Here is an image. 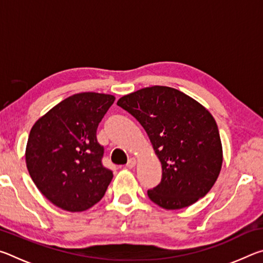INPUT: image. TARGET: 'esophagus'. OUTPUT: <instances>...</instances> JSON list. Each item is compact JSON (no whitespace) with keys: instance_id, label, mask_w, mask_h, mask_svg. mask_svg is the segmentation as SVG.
Masks as SVG:
<instances>
[{"instance_id":"esophagus-1","label":"esophagus","mask_w":263,"mask_h":263,"mask_svg":"<svg viewBox=\"0 0 263 263\" xmlns=\"http://www.w3.org/2000/svg\"><path fill=\"white\" fill-rule=\"evenodd\" d=\"M136 163H137V160H136L135 158H130V159H128L127 163H126V167H128V168H133V167L136 166Z\"/></svg>"}]
</instances>
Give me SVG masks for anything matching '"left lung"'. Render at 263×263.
I'll use <instances>...</instances> for the list:
<instances>
[{
  "label": "left lung",
  "mask_w": 263,
  "mask_h": 263,
  "mask_svg": "<svg viewBox=\"0 0 263 263\" xmlns=\"http://www.w3.org/2000/svg\"><path fill=\"white\" fill-rule=\"evenodd\" d=\"M117 105L145 128L161 162V182L147 190L151 201L177 210L210 191L222 148L215 118L202 104L177 89L153 86L121 97Z\"/></svg>",
  "instance_id": "8db88e82"
}]
</instances>
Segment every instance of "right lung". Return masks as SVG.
I'll use <instances>...</instances> for the list:
<instances>
[{"label": "right lung", "instance_id": "1", "mask_svg": "<svg viewBox=\"0 0 263 263\" xmlns=\"http://www.w3.org/2000/svg\"><path fill=\"white\" fill-rule=\"evenodd\" d=\"M112 95L80 92L61 101L34 123L25 151L31 179L51 203L81 212L103 197L112 172L102 163L96 131Z\"/></svg>", "mask_w": 263, "mask_h": 263}]
</instances>
